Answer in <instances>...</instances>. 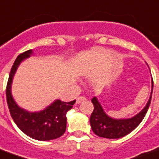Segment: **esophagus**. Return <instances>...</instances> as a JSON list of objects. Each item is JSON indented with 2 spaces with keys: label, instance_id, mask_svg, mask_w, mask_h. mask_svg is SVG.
Segmentation results:
<instances>
[{
  "label": "esophagus",
  "instance_id": "1",
  "mask_svg": "<svg viewBox=\"0 0 159 159\" xmlns=\"http://www.w3.org/2000/svg\"><path fill=\"white\" fill-rule=\"evenodd\" d=\"M84 100H86V98L83 97V96H80V97H78L76 103H77V104H80V103H81L82 101H84Z\"/></svg>",
  "mask_w": 159,
  "mask_h": 159
}]
</instances>
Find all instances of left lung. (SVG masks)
<instances>
[{"label": "left lung", "mask_w": 159, "mask_h": 159, "mask_svg": "<svg viewBox=\"0 0 159 159\" xmlns=\"http://www.w3.org/2000/svg\"><path fill=\"white\" fill-rule=\"evenodd\" d=\"M153 90V80L152 93L148 102L141 111L130 119H113L106 113L98 98L93 97L92 102L93 104V111L90 117V124L92 130L98 137L106 139H120L132 132L141 123L148 111L152 100Z\"/></svg>", "instance_id": "left-lung-1"}]
</instances>
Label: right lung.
Masks as SVG:
<instances>
[{"instance_id": "add662e5", "label": "right lung", "mask_w": 159, "mask_h": 159, "mask_svg": "<svg viewBox=\"0 0 159 159\" xmlns=\"http://www.w3.org/2000/svg\"><path fill=\"white\" fill-rule=\"evenodd\" d=\"M32 54V49L20 53L11 68L6 89L8 109L15 123L26 135L40 141L55 139L62 136L66 132V112L73 108L76 100L63 102L56 99L44 110L34 112L26 111L16 104L11 93L13 79L21 61L29 58Z\"/></svg>"}]
</instances>
